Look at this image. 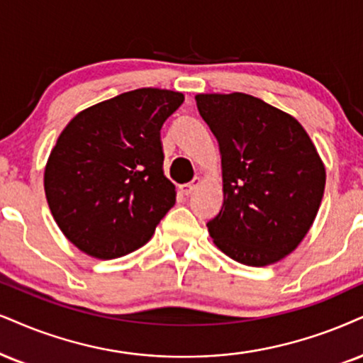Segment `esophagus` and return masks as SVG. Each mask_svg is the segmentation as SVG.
I'll list each match as a JSON object with an SVG mask.
<instances>
[{
  "label": "esophagus",
  "instance_id": "1",
  "mask_svg": "<svg viewBox=\"0 0 363 363\" xmlns=\"http://www.w3.org/2000/svg\"><path fill=\"white\" fill-rule=\"evenodd\" d=\"M200 185V178H194V180H191L190 183H185V185H180V186H178V190H180V194L182 195H186V196H189V195H191V194H194V191H195V189H196V186H199Z\"/></svg>",
  "mask_w": 363,
  "mask_h": 363
}]
</instances>
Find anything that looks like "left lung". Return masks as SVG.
I'll return each instance as SVG.
<instances>
[{
	"instance_id": "obj_1",
	"label": "left lung",
	"mask_w": 363,
	"mask_h": 363,
	"mask_svg": "<svg viewBox=\"0 0 363 363\" xmlns=\"http://www.w3.org/2000/svg\"><path fill=\"white\" fill-rule=\"evenodd\" d=\"M218 141L223 203L207 222L213 244L245 266H267L308 234L325 191V167L293 116L249 94H199Z\"/></svg>"
}]
</instances>
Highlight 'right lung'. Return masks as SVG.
Wrapping results in <instances>:
<instances>
[{
    "label": "right lung",
    "mask_w": 363,
    "mask_h": 363,
    "mask_svg": "<svg viewBox=\"0 0 363 363\" xmlns=\"http://www.w3.org/2000/svg\"><path fill=\"white\" fill-rule=\"evenodd\" d=\"M183 101L180 92L136 89L79 113L58 136L45 195L57 225L82 252L126 256L174 205L160 131Z\"/></svg>",
    "instance_id": "right-lung-1"
}]
</instances>
